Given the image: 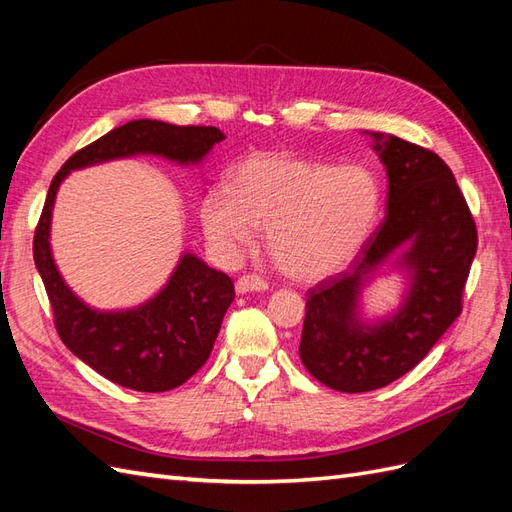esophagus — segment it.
I'll list each match as a JSON object with an SVG mask.
<instances>
[{"mask_svg": "<svg viewBox=\"0 0 512 512\" xmlns=\"http://www.w3.org/2000/svg\"><path fill=\"white\" fill-rule=\"evenodd\" d=\"M235 290H238L240 294L264 292V290H268V281L261 279L259 274H244V277H240L238 283H235Z\"/></svg>", "mask_w": 512, "mask_h": 512, "instance_id": "esophagus-1", "label": "esophagus"}]
</instances>
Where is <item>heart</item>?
I'll use <instances>...</instances> for the list:
<instances>
[{
	"label": "heart",
	"instance_id": "obj_1",
	"mask_svg": "<svg viewBox=\"0 0 512 512\" xmlns=\"http://www.w3.org/2000/svg\"><path fill=\"white\" fill-rule=\"evenodd\" d=\"M381 188L363 166H335L300 157L264 155L244 162L233 186L205 196L207 240L233 257L268 227V248L279 268L300 281L342 270L376 225Z\"/></svg>",
	"mask_w": 512,
	"mask_h": 512
}]
</instances>
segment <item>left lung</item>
I'll return each mask as SVG.
<instances>
[{
  "mask_svg": "<svg viewBox=\"0 0 512 512\" xmlns=\"http://www.w3.org/2000/svg\"><path fill=\"white\" fill-rule=\"evenodd\" d=\"M387 168V214L344 272L307 292L300 361L322 385L344 393L381 389L411 372L461 316L478 231L450 166L402 138L374 134ZM412 240L403 263L414 287L396 319L363 327L354 318L362 277Z\"/></svg>",
  "mask_w": 512,
  "mask_h": 512,
  "instance_id": "8db88e82",
  "label": "left lung"
}]
</instances>
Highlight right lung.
Here are the masks:
<instances>
[{"label": "right lung", "instance_id": "obj_1", "mask_svg": "<svg viewBox=\"0 0 512 512\" xmlns=\"http://www.w3.org/2000/svg\"><path fill=\"white\" fill-rule=\"evenodd\" d=\"M225 140L218 127L131 121L73 153L51 179L34 231V264L45 283L56 331L75 357L108 381L134 391H168L203 368L220 322L235 298L225 272L183 255L168 285L151 303L125 313L88 309L64 285L49 251V220L56 190L69 170L134 153H155L177 162H199Z\"/></svg>", "mask_w": 512, "mask_h": 512}]
</instances>
